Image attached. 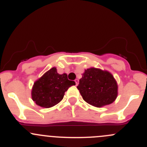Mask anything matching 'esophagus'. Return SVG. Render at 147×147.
Instances as JSON below:
<instances>
[{
    "label": "esophagus",
    "mask_w": 147,
    "mask_h": 147,
    "mask_svg": "<svg viewBox=\"0 0 147 147\" xmlns=\"http://www.w3.org/2000/svg\"><path fill=\"white\" fill-rule=\"evenodd\" d=\"M75 84H76V85H78V83H79V80H78V79H75Z\"/></svg>",
    "instance_id": "1"
}]
</instances>
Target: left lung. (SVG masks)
<instances>
[{"label": "left lung", "instance_id": "left-lung-1", "mask_svg": "<svg viewBox=\"0 0 147 147\" xmlns=\"http://www.w3.org/2000/svg\"><path fill=\"white\" fill-rule=\"evenodd\" d=\"M85 102L100 108L114 102L118 95V85L111 73L98 68L85 70L77 87Z\"/></svg>", "mask_w": 147, "mask_h": 147}]
</instances>
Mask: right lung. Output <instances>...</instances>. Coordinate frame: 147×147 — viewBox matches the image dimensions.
<instances>
[{"label": "right lung", "instance_id": "right-lung-1", "mask_svg": "<svg viewBox=\"0 0 147 147\" xmlns=\"http://www.w3.org/2000/svg\"><path fill=\"white\" fill-rule=\"evenodd\" d=\"M65 73L59 75L56 67H52L36 81L31 90V98L36 105L51 108L59 103L69 87L75 85Z\"/></svg>", "mask_w": 147, "mask_h": 147}]
</instances>
